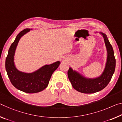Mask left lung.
Listing matches in <instances>:
<instances>
[{"instance_id": "left-lung-1", "label": "left lung", "mask_w": 122, "mask_h": 122, "mask_svg": "<svg viewBox=\"0 0 122 122\" xmlns=\"http://www.w3.org/2000/svg\"><path fill=\"white\" fill-rule=\"evenodd\" d=\"M107 51V62L103 73L96 79H87L76 72L71 68L68 71L69 80L75 90L84 93H93L100 91L109 84L115 72L116 59L111 44L106 35L101 32Z\"/></svg>"}]
</instances>
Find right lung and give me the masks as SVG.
Wrapping results in <instances>:
<instances>
[{"mask_svg": "<svg viewBox=\"0 0 122 122\" xmlns=\"http://www.w3.org/2000/svg\"><path fill=\"white\" fill-rule=\"evenodd\" d=\"M29 31V29H26L20 31L11 44L6 58L5 68L11 84L15 87L24 92L34 93L47 87L52 74L59 66L60 62L45 65L32 73H25L17 70L13 62L15 50L21 37Z\"/></svg>", "mask_w": 122, "mask_h": 122, "instance_id": "obj_1", "label": "right lung"}]
</instances>
